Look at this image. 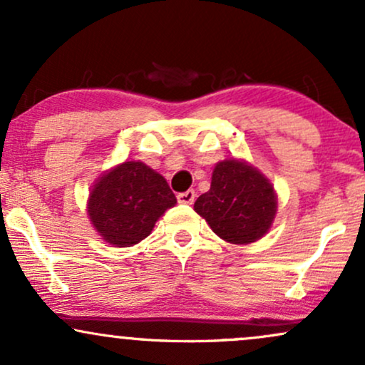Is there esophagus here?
Masks as SVG:
<instances>
[{"label": "esophagus", "mask_w": 365, "mask_h": 365, "mask_svg": "<svg viewBox=\"0 0 365 365\" xmlns=\"http://www.w3.org/2000/svg\"><path fill=\"white\" fill-rule=\"evenodd\" d=\"M177 199H178L180 204H192L195 200V192L194 190L182 192V194L177 195Z\"/></svg>", "instance_id": "34e87169"}]
</instances>
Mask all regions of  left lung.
Masks as SVG:
<instances>
[{"instance_id": "left-lung-1", "label": "left lung", "mask_w": 365, "mask_h": 365, "mask_svg": "<svg viewBox=\"0 0 365 365\" xmlns=\"http://www.w3.org/2000/svg\"><path fill=\"white\" fill-rule=\"evenodd\" d=\"M212 232L230 244H250L266 235L276 215L273 185L237 159L217 163L211 188L194 204Z\"/></svg>"}]
</instances>
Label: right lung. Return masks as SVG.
Here are the masks:
<instances>
[{
  "label": "right lung",
  "mask_w": 365,
  "mask_h": 365,
  "mask_svg": "<svg viewBox=\"0 0 365 365\" xmlns=\"http://www.w3.org/2000/svg\"><path fill=\"white\" fill-rule=\"evenodd\" d=\"M175 204L177 197L161 175L140 161H125L98 180L87 211L104 240L130 247L144 240Z\"/></svg>",
  "instance_id": "add662e5"
}]
</instances>
